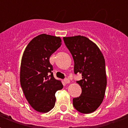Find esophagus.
Wrapping results in <instances>:
<instances>
[{"mask_svg":"<svg viewBox=\"0 0 128 128\" xmlns=\"http://www.w3.org/2000/svg\"><path fill=\"white\" fill-rule=\"evenodd\" d=\"M64 82L66 83V84H69V83H70V80L68 79V78H66V79H64Z\"/></svg>","mask_w":128,"mask_h":128,"instance_id":"esophagus-1","label":"esophagus"}]
</instances>
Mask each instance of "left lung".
I'll list each match as a JSON object with an SVG mask.
<instances>
[{"mask_svg": "<svg viewBox=\"0 0 128 128\" xmlns=\"http://www.w3.org/2000/svg\"><path fill=\"white\" fill-rule=\"evenodd\" d=\"M63 39L74 59V73L82 76V80L76 82L82 88V94L73 99V106L81 113H92L105 96L107 78L103 54L95 43L83 36Z\"/></svg>", "mask_w": 128, "mask_h": 128, "instance_id": "8db88e82", "label": "left lung"}]
</instances>
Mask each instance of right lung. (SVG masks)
<instances>
[{"mask_svg": "<svg viewBox=\"0 0 128 128\" xmlns=\"http://www.w3.org/2000/svg\"><path fill=\"white\" fill-rule=\"evenodd\" d=\"M61 44L60 37L42 34L28 43L22 57L21 87L31 107L40 113H46L54 107L55 94L63 88L61 81L54 78L49 61Z\"/></svg>", "mask_w": 128, "mask_h": 128, "instance_id": "1", "label": "right lung"}]
</instances>
